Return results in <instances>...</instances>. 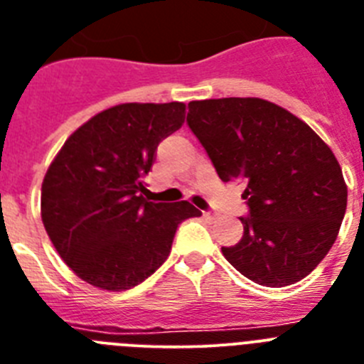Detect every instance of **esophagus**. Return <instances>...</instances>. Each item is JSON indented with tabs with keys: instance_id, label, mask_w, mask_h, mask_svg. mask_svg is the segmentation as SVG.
<instances>
[{
	"instance_id": "esophagus-1",
	"label": "esophagus",
	"mask_w": 364,
	"mask_h": 364,
	"mask_svg": "<svg viewBox=\"0 0 364 364\" xmlns=\"http://www.w3.org/2000/svg\"><path fill=\"white\" fill-rule=\"evenodd\" d=\"M202 215H204V218H208V220H215V218H217V213H215V211H202Z\"/></svg>"
}]
</instances>
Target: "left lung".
<instances>
[{
  "label": "left lung",
  "instance_id": "1",
  "mask_svg": "<svg viewBox=\"0 0 364 364\" xmlns=\"http://www.w3.org/2000/svg\"><path fill=\"white\" fill-rule=\"evenodd\" d=\"M188 125L222 182H246L239 244L222 247L237 272L281 288L326 257L346 211V184L332 149L310 125L260 98L189 102Z\"/></svg>",
  "mask_w": 364,
  "mask_h": 364
}]
</instances>
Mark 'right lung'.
I'll return each mask as SVG.
<instances>
[{"mask_svg": "<svg viewBox=\"0 0 364 364\" xmlns=\"http://www.w3.org/2000/svg\"><path fill=\"white\" fill-rule=\"evenodd\" d=\"M186 105L122 104L74 131L41 186V220L80 279L109 291L146 281L171 252L189 202H147L144 176L156 147L182 127Z\"/></svg>", "mask_w": 364, "mask_h": 364, "instance_id": "add662e5", "label": "right lung"}]
</instances>
